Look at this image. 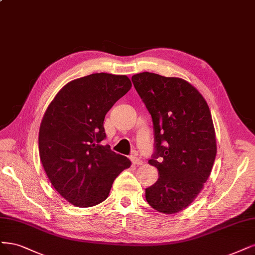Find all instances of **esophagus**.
I'll return each mask as SVG.
<instances>
[{
	"label": "esophagus",
	"instance_id": "esophagus-1",
	"mask_svg": "<svg viewBox=\"0 0 255 255\" xmlns=\"http://www.w3.org/2000/svg\"><path fill=\"white\" fill-rule=\"evenodd\" d=\"M130 161L134 165H138V164H142V161L140 160V158L136 157V156H130Z\"/></svg>",
	"mask_w": 255,
	"mask_h": 255
}]
</instances>
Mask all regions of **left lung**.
I'll use <instances>...</instances> for the list:
<instances>
[{
    "label": "left lung",
    "instance_id": "left-lung-1",
    "mask_svg": "<svg viewBox=\"0 0 255 255\" xmlns=\"http://www.w3.org/2000/svg\"><path fill=\"white\" fill-rule=\"evenodd\" d=\"M131 82L151 114L154 153L148 163L159 174L145 189V199L158 212L177 213L197 197L211 173L216 156L211 112L183 79L145 72Z\"/></svg>",
    "mask_w": 255,
    "mask_h": 255
}]
</instances>
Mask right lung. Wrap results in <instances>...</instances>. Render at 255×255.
Listing matches in <instances>:
<instances>
[{
	"label": "right lung",
	"mask_w": 255,
	"mask_h": 255,
	"mask_svg": "<svg viewBox=\"0 0 255 255\" xmlns=\"http://www.w3.org/2000/svg\"><path fill=\"white\" fill-rule=\"evenodd\" d=\"M131 87L127 76L92 74L67 83L50 102L39 130V153L59 194L87 208L108 198L112 184L130 161L107 138V113Z\"/></svg>",
	"instance_id": "right-lung-1"
}]
</instances>
